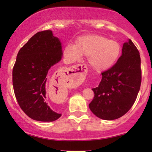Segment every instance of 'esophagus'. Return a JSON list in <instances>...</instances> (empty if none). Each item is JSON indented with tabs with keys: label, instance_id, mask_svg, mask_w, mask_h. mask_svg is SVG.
<instances>
[{
	"label": "esophagus",
	"instance_id": "1",
	"mask_svg": "<svg viewBox=\"0 0 152 152\" xmlns=\"http://www.w3.org/2000/svg\"><path fill=\"white\" fill-rule=\"evenodd\" d=\"M86 76V67L84 65L73 66L68 72V78L75 85L81 83Z\"/></svg>",
	"mask_w": 152,
	"mask_h": 152
}]
</instances>
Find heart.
I'll list each match as a JSON object with an SVG mask.
<instances>
[{"instance_id":"obj_1","label":"heart","mask_w":152,"mask_h":152,"mask_svg":"<svg viewBox=\"0 0 152 152\" xmlns=\"http://www.w3.org/2000/svg\"><path fill=\"white\" fill-rule=\"evenodd\" d=\"M121 50V45L116 40L91 34L78 38L74 46H66L63 53L71 64L79 61L81 56H88L90 67L94 71L102 72L109 70L116 64Z\"/></svg>"}]
</instances>
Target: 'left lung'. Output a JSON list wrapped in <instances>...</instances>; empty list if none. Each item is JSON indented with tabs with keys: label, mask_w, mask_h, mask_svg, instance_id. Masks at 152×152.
I'll return each instance as SVG.
<instances>
[{
	"label": "left lung",
	"mask_w": 152,
	"mask_h": 152,
	"mask_svg": "<svg viewBox=\"0 0 152 152\" xmlns=\"http://www.w3.org/2000/svg\"><path fill=\"white\" fill-rule=\"evenodd\" d=\"M102 76L99 86L92 88L94 97L89 109L104 120L121 117L135 102L142 81L140 55L130 39L124 43L116 64Z\"/></svg>",
	"instance_id": "1"
}]
</instances>
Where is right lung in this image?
<instances>
[{
  "instance_id": "1",
  "label": "right lung",
  "mask_w": 152,
  "mask_h": 152,
  "mask_svg": "<svg viewBox=\"0 0 152 152\" xmlns=\"http://www.w3.org/2000/svg\"><path fill=\"white\" fill-rule=\"evenodd\" d=\"M62 56L61 43L52 31L38 32L18 51L13 89L20 107L32 119L53 121L61 116L50 109L46 99V88L52 90L58 82L55 66Z\"/></svg>"
}]
</instances>
